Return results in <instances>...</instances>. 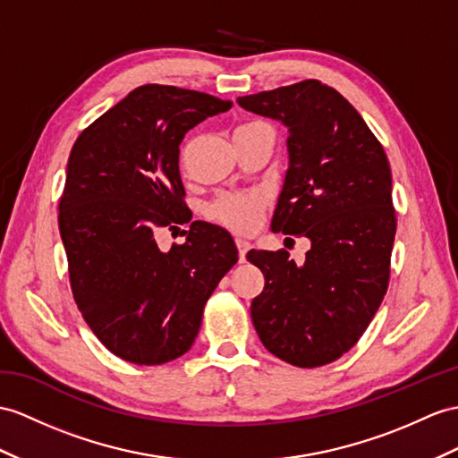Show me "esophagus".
I'll use <instances>...</instances> for the list:
<instances>
[{
	"mask_svg": "<svg viewBox=\"0 0 458 458\" xmlns=\"http://www.w3.org/2000/svg\"><path fill=\"white\" fill-rule=\"evenodd\" d=\"M235 242H237V249H239V260L241 262H244V256H247V252L250 250V241H247V239H242V237H237L235 239Z\"/></svg>",
	"mask_w": 458,
	"mask_h": 458,
	"instance_id": "obj_1",
	"label": "esophagus"
}]
</instances>
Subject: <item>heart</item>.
<instances>
[{"mask_svg":"<svg viewBox=\"0 0 458 458\" xmlns=\"http://www.w3.org/2000/svg\"><path fill=\"white\" fill-rule=\"evenodd\" d=\"M249 126H242V128H249ZM264 202L266 199L260 192L225 194L217 198L216 202L209 206V216L233 231L247 233L259 225Z\"/></svg>","mask_w":458,"mask_h":458,"instance_id":"obj_1","label":"heart"}]
</instances>
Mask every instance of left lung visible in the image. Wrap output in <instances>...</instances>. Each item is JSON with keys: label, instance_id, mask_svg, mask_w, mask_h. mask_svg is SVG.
Wrapping results in <instances>:
<instances>
[{"label": "left lung", "instance_id": "1", "mask_svg": "<svg viewBox=\"0 0 458 458\" xmlns=\"http://www.w3.org/2000/svg\"><path fill=\"white\" fill-rule=\"evenodd\" d=\"M287 128V171L272 231L303 235V264L287 250H250L264 274L252 325L267 352L318 367L353 348L386 293L396 216L383 145L336 89L307 80L237 98Z\"/></svg>", "mask_w": 458, "mask_h": 458}]
</instances>
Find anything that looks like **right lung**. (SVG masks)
Segmentation results:
<instances>
[{"label": "right lung", "instance_id": "1", "mask_svg": "<svg viewBox=\"0 0 458 458\" xmlns=\"http://www.w3.org/2000/svg\"><path fill=\"white\" fill-rule=\"evenodd\" d=\"M229 108L191 89L143 85L72 148L58 223L73 299L95 336L130 363L159 365L191 350L206 301L239 260L229 231L204 221L169 252L155 242L159 229L191 221L178 145Z\"/></svg>", "mask_w": 458, "mask_h": 458}]
</instances>
